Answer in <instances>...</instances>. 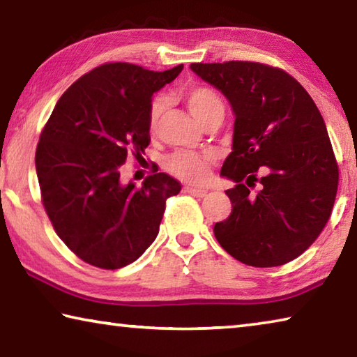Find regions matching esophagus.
Masks as SVG:
<instances>
[{
	"instance_id": "1",
	"label": "esophagus",
	"mask_w": 357,
	"mask_h": 357,
	"mask_svg": "<svg viewBox=\"0 0 357 357\" xmlns=\"http://www.w3.org/2000/svg\"><path fill=\"white\" fill-rule=\"evenodd\" d=\"M184 192L190 193V195L197 197V198L206 197V193H208V190H204V189H198V187H184Z\"/></svg>"
}]
</instances>
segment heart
<instances>
[{
	"instance_id": "heart-1",
	"label": "heart",
	"mask_w": 357,
	"mask_h": 357,
	"mask_svg": "<svg viewBox=\"0 0 357 357\" xmlns=\"http://www.w3.org/2000/svg\"><path fill=\"white\" fill-rule=\"evenodd\" d=\"M183 99L193 116L206 128L213 123H220L225 114V102L222 96L208 84H192L183 89ZM164 96H155L148 108V130L155 134L160 128L162 114L165 110ZM214 162V154L192 153V151H176L165 157L164 167L168 173L187 183H202L208 178L209 167Z\"/></svg>"
}]
</instances>
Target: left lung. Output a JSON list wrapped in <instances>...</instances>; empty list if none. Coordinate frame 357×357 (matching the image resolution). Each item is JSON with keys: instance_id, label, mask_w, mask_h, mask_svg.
I'll use <instances>...</instances> for the list:
<instances>
[{"instance_id": "8db88e82", "label": "left lung", "mask_w": 357, "mask_h": 357, "mask_svg": "<svg viewBox=\"0 0 357 357\" xmlns=\"http://www.w3.org/2000/svg\"><path fill=\"white\" fill-rule=\"evenodd\" d=\"M231 104L233 151L222 176L231 214L214 225L238 261L273 268L298 258L334 208L338 165L321 113L304 86L280 68L255 61L193 63Z\"/></svg>"}]
</instances>
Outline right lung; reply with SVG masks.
I'll list each match as a JSON object with an SVG mask.
<instances>
[{"label":"right lung","instance_id":"add662e5","mask_svg":"<svg viewBox=\"0 0 357 357\" xmlns=\"http://www.w3.org/2000/svg\"><path fill=\"white\" fill-rule=\"evenodd\" d=\"M184 66L154 72L105 63L66 89L36 148L40 200L70 252L100 269L134 263L153 244L165 203L181 190L157 168L143 185L121 184L119 170L149 144L151 98Z\"/></svg>","mask_w":357,"mask_h":357}]
</instances>
